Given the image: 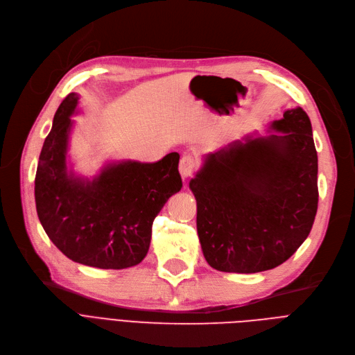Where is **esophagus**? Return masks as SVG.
Here are the masks:
<instances>
[{"label": "esophagus", "mask_w": 355, "mask_h": 355, "mask_svg": "<svg viewBox=\"0 0 355 355\" xmlns=\"http://www.w3.org/2000/svg\"><path fill=\"white\" fill-rule=\"evenodd\" d=\"M196 168H197V161H196L194 157H191V155H184V157L181 158L178 170H180V174H181L182 178L191 177Z\"/></svg>", "instance_id": "esophagus-1"}]
</instances>
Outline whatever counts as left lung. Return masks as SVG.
<instances>
[{
    "instance_id": "8db88e82",
    "label": "left lung",
    "mask_w": 355,
    "mask_h": 355,
    "mask_svg": "<svg viewBox=\"0 0 355 355\" xmlns=\"http://www.w3.org/2000/svg\"><path fill=\"white\" fill-rule=\"evenodd\" d=\"M269 129L204 155L190 181L207 263L220 272L273 269L308 237L318 209V155L302 107Z\"/></svg>"
}]
</instances>
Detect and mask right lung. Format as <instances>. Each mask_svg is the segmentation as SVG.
Returning a JSON list of instances; mask_svg holds the SVG:
<instances>
[{
	"instance_id": "right-lung-1",
	"label": "right lung",
	"mask_w": 355,
	"mask_h": 355,
	"mask_svg": "<svg viewBox=\"0 0 355 355\" xmlns=\"http://www.w3.org/2000/svg\"><path fill=\"white\" fill-rule=\"evenodd\" d=\"M78 93L55 112L35 173V209L50 240L64 256L86 266L125 269L142 262L153 223L182 187L180 155L157 162L119 161L82 178L69 170L67 149Z\"/></svg>"
}]
</instances>
